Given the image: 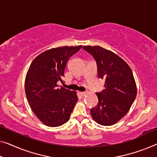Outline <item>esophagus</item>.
Masks as SVG:
<instances>
[{
	"mask_svg": "<svg viewBox=\"0 0 157 157\" xmlns=\"http://www.w3.org/2000/svg\"><path fill=\"white\" fill-rule=\"evenodd\" d=\"M80 94H81L82 96H85L86 94V92H80Z\"/></svg>",
	"mask_w": 157,
	"mask_h": 157,
	"instance_id": "34e87169",
	"label": "esophagus"
}]
</instances>
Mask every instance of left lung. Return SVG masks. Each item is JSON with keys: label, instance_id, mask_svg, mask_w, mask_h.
I'll list each match as a JSON object with an SVG mask.
<instances>
[{"label": "left lung", "instance_id": "1", "mask_svg": "<svg viewBox=\"0 0 157 157\" xmlns=\"http://www.w3.org/2000/svg\"><path fill=\"white\" fill-rule=\"evenodd\" d=\"M97 63L99 78L105 80V90L97 92L98 105L91 109L92 118L102 125H111L128 113L137 96L132 72L124 60L101 46H83Z\"/></svg>", "mask_w": 157, "mask_h": 157}]
</instances>
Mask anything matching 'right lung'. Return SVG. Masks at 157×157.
Returning <instances> with one entry per match:
<instances>
[{
  "label": "right lung",
  "instance_id": "1",
  "mask_svg": "<svg viewBox=\"0 0 157 157\" xmlns=\"http://www.w3.org/2000/svg\"><path fill=\"white\" fill-rule=\"evenodd\" d=\"M82 46L49 49L32 61L25 78V93L32 111L49 127L63 125L78 101L75 92L58 85L63 82L65 66Z\"/></svg>",
  "mask_w": 157,
  "mask_h": 157
}]
</instances>
